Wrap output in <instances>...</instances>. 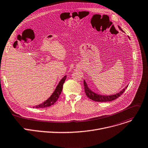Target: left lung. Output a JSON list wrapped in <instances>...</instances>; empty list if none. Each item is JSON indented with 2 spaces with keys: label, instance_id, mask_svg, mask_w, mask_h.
Wrapping results in <instances>:
<instances>
[{
  "label": "left lung",
  "instance_id": "obj_1",
  "mask_svg": "<svg viewBox=\"0 0 148 148\" xmlns=\"http://www.w3.org/2000/svg\"><path fill=\"white\" fill-rule=\"evenodd\" d=\"M119 28L121 31L123 32L122 30V29L120 28V27L119 26ZM84 87L85 93H86L87 96L89 98V99H90L94 101H96V102H110V101H112L114 99H116V98L120 96L124 92L125 90L128 87V85H127V86L125 87V88H124L121 91H120V92L117 93L116 94H114V95H108V96L99 95V94H97V93H95L94 92H93L92 90H90V88L88 87L87 84L84 80Z\"/></svg>",
  "mask_w": 148,
  "mask_h": 148
}]
</instances>
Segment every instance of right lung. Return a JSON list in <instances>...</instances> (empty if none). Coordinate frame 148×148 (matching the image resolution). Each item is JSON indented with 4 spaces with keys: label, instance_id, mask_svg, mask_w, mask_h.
Listing matches in <instances>:
<instances>
[{
    "label": "right lung",
    "instance_id": "add662e5",
    "mask_svg": "<svg viewBox=\"0 0 148 148\" xmlns=\"http://www.w3.org/2000/svg\"><path fill=\"white\" fill-rule=\"evenodd\" d=\"M66 78V75H65L62 78L61 81L60 82V83H59L57 85L53 93L52 94V95L50 97H49L46 101H45L44 102H43L41 104H39L38 105H37L36 106H33V108H43L50 106L52 105H53L57 101L59 97H60V96L61 93V92H62V87H63V84L65 83Z\"/></svg>",
    "mask_w": 148,
    "mask_h": 148
}]
</instances>
